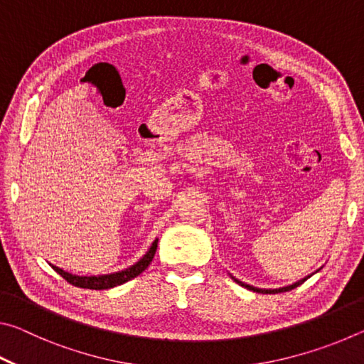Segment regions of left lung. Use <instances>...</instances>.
I'll return each mask as SVG.
<instances>
[{"instance_id":"obj_1","label":"left lung","mask_w":364,"mask_h":364,"mask_svg":"<svg viewBox=\"0 0 364 364\" xmlns=\"http://www.w3.org/2000/svg\"><path fill=\"white\" fill-rule=\"evenodd\" d=\"M321 269V268H319ZM319 269H316L315 273H318ZM315 273H311V274H315ZM311 274H308V276H305V278H301V279H299L297 282H294V284H289V286H284V287H279V289H258V287H254V286H249V284H245V282H242V281H239V279H236L234 278V276H231V278L237 282L239 286H242V287H245V289H249V291H254V292H258V294H278V292H287V291H292V289H295L297 286H300V284H304V282L310 278Z\"/></svg>"}]
</instances>
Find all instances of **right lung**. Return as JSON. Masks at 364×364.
I'll return each instance as SVG.
<instances>
[{"mask_svg": "<svg viewBox=\"0 0 364 364\" xmlns=\"http://www.w3.org/2000/svg\"><path fill=\"white\" fill-rule=\"evenodd\" d=\"M157 242H159V239H156V241L152 242L149 250H147L143 255V258H139L136 263L125 269H122V271H117V273L100 274V276H77V274L67 273V271L54 267V264H51V267L54 271H56V273L63 276L67 282H70L72 286L82 287V289H95V291H104V289H112L115 286H120V284H123V282L136 278L138 274L143 273V271L149 267V263L152 262L154 255H156Z\"/></svg>", "mask_w": 364, "mask_h": 364, "instance_id": "add662e5", "label": "right lung"}]
</instances>
